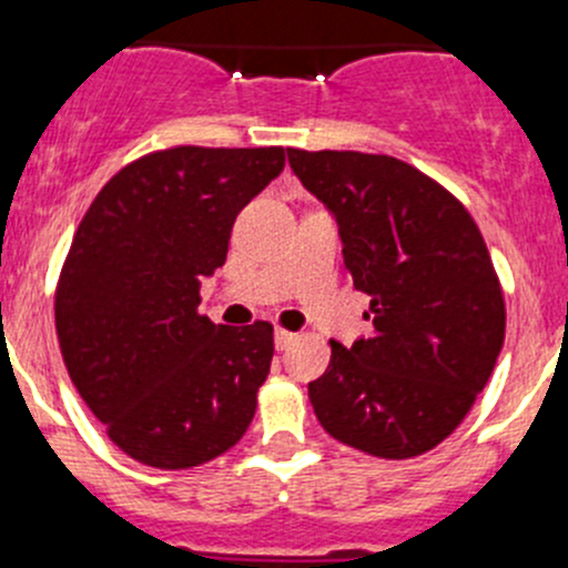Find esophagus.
Instances as JSON below:
<instances>
[{
  "label": "esophagus",
  "instance_id": "34e87169",
  "mask_svg": "<svg viewBox=\"0 0 568 568\" xmlns=\"http://www.w3.org/2000/svg\"><path fill=\"white\" fill-rule=\"evenodd\" d=\"M294 341H296V333H291V329H283V327L274 329V346H277V349H288Z\"/></svg>",
  "mask_w": 568,
  "mask_h": 568
}]
</instances>
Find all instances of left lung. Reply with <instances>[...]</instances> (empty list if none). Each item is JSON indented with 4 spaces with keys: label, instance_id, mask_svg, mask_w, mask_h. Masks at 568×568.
<instances>
[{
    "label": "left lung",
    "instance_id": "obj_1",
    "mask_svg": "<svg viewBox=\"0 0 568 568\" xmlns=\"http://www.w3.org/2000/svg\"><path fill=\"white\" fill-rule=\"evenodd\" d=\"M288 163L335 216L352 283L372 296L374 333L329 341L327 372L307 385L313 413L346 447L416 458L464 422L503 349L486 241L444 185L405 161L288 150Z\"/></svg>",
    "mask_w": 568,
    "mask_h": 568
}]
</instances>
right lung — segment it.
I'll use <instances>...</instances> for the list:
<instances>
[{"label": "right lung", "instance_id": "obj_1", "mask_svg": "<svg viewBox=\"0 0 568 568\" xmlns=\"http://www.w3.org/2000/svg\"><path fill=\"white\" fill-rule=\"evenodd\" d=\"M285 166L283 146L150 152L108 180L54 291L69 377L108 438L155 469H191L241 442L274 355L268 322L200 313L235 216Z\"/></svg>", "mask_w": 568, "mask_h": 568}]
</instances>
